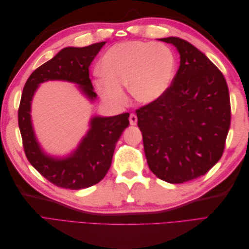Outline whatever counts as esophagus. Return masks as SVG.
Returning <instances> with one entry per match:
<instances>
[{
	"mask_svg": "<svg viewBox=\"0 0 249 249\" xmlns=\"http://www.w3.org/2000/svg\"><path fill=\"white\" fill-rule=\"evenodd\" d=\"M130 124L132 125H136L137 124V116L136 114H134V113H132V114L130 115Z\"/></svg>",
	"mask_w": 249,
	"mask_h": 249,
	"instance_id": "34e87169",
	"label": "esophagus"
}]
</instances>
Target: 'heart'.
<instances>
[{"label":"heart","mask_w":249,"mask_h":249,"mask_svg":"<svg viewBox=\"0 0 249 249\" xmlns=\"http://www.w3.org/2000/svg\"><path fill=\"white\" fill-rule=\"evenodd\" d=\"M176 71V56L161 42L132 40L111 47L101 59L94 82L102 99L113 106L126 103L124 86L135 100L152 104L166 93Z\"/></svg>","instance_id":"b5f03b06"}]
</instances>
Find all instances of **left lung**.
I'll return each mask as SVG.
<instances>
[{
    "mask_svg": "<svg viewBox=\"0 0 249 249\" xmlns=\"http://www.w3.org/2000/svg\"><path fill=\"white\" fill-rule=\"evenodd\" d=\"M171 43L179 67L161 99L136 110L149 169L162 180L197 178L220 160L231 125L229 87L222 72L188 41Z\"/></svg>",
    "mask_w": 249,
    "mask_h": 249,
    "instance_id": "obj_1",
    "label": "left lung"
}]
</instances>
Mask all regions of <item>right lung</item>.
<instances>
[{"label": "right lung", "mask_w": 249, "mask_h": 249, "mask_svg": "<svg viewBox=\"0 0 249 249\" xmlns=\"http://www.w3.org/2000/svg\"><path fill=\"white\" fill-rule=\"evenodd\" d=\"M105 43L97 42L84 48H64L31 73L21 93L18 126L27 159L43 178L65 189H84L105 178L111 166L116 142L130 124V113L111 117H92L90 130L78 148L67 158L57 159L44 154L36 140L30 114L31 102L38 84L49 80L76 83L90 100L96 99L89 78V66Z\"/></svg>", "instance_id": "1"}]
</instances>
